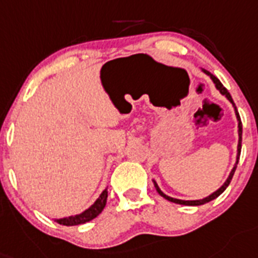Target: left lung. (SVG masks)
Segmentation results:
<instances>
[{"label": "left lung", "mask_w": 258, "mask_h": 258, "mask_svg": "<svg viewBox=\"0 0 258 258\" xmlns=\"http://www.w3.org/2000/svg\"><path fill=\"white\" fill-rule=\"evenodd\" d=\"M202 72L205 73V75L209 76L210 79H211V81H213L214 85H215L216 90H219L220 94L226 97V98L228 99L229 102L232 103V107H233V110H235L236 119H237V134H239V140H237V153H236V161H235V164H233V168H232V169H231V172H229L228 177H227V179H226V181H224V183H223V185L220 186L219 189L215 190V191H214L213 194H210L209 197H206V198H203V199H196V201H185V199L172 198V197L166 196L165 192H162L161 189H160V187H159V185H157V182H156L155 179H152L153 185H155L156 190H157V192H159V194L162 197V198L168 199V201H170V202L178 203V205H185V206H199V205H205V203H207V202H210V201H213V199L218 198V197H219L220 194H222V192L227 189V186L229 185V182H231V179H232V177H233V173H235V170H236V166H237V162H239L240 151H241V135H243V124H241V120H240L239 112H237V109H236L235 103H233L232 97H231V94H229V93H228V90H227V89L222 85V82H220L219 80L216 79L215 76L211 75V73H210L209 71H206V69H203V68H202Z\"/></svg>", "instance_id": "8db88e82"}]
</instances>
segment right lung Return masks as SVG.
Instances as JSON below:
<instances>
[{
  "mask_svg": "<svg viewBox=\"0 0 258 258\" xmlns=\"http://www.w3.org/2000/svg\"><path fill=\"white\" fill-rule=\"evenodd\" d=\"M106 201H107V187L99 194L98 198L96 199V202L93 203L89 209H86L85 211H82L81 214H77V215H71L67 216V218H61V219H55V222L61 224V226H79V224L90 222V220H93L102 213V210L106 206Z\"/></svg>",
  "mask_w": 258,
  "mask_h": 258,
  "instance_id": "obj_1",
  "label": "right lung"
}]
</instances>
